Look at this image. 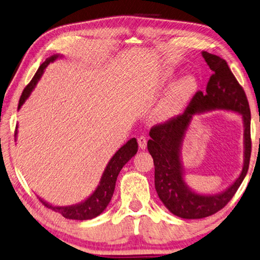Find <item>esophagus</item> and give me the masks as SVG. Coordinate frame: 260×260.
<instances>
[{"label": "esophagus", "instance_id": "esophagus-1", "mask_svg": "<svg viewBox=\"0 0 260 260\" xmlns=\"http://www.w3.org/2000/svg\"><path fill=\"white\" fill-rule=\"evenodd\" d=\"M146 142H148V141H146L145 136H140V138L138 139V143H139L140 149L144 150L146 148Z\"/></svg>", "mask_w": 260, "mask_h": 260}]
</instances>
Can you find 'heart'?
I'll return each mask as SVG.
<instances>
[{
	"mask_svg": "<svg viewBox=\"0 0 260 260\" xmlns=\"http://www.w3.org/2000/svg\"><path fill=\"white\" fill-rule=\"evenodd\" d=\"M175 77L174 70H165L155 81V88L162 89L167 87ZM199 83L194 75H184L174 83L159 103L155 110V118L159 121H168L176 118L188 106L198 92Z\"/></svg>",
	"mask_w": 260,
	"mask_h": 260,
	"instance_id": "obj_1",
	"label": "heart"
}]
</instances>
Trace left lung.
Instances as JSON below:
<instances>
[{"instance_id":"obj_1","label":"left lung","mask_w":260,"mask_h":260,"mask_svg":"<svg viewBox=\"0 0 260 260\" xmlns=\"http://www.w3.org/2000/svg\"><path fill=\"white\" fill-rule=\"evenodd\" d=\"M212 70L205 94L198 92L182 115L151 128L148 150L154 164V186L165 207L184 219H200L216 214L232 199L248 173L250 139L249 103L243 88L220 56L202 52ZM214 110L237 112L244 121V166L238 178L219 193H199L187 185L183 178L181 146L192 117Z\"/></svg>"}]
</instances>
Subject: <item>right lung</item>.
I'll list each match as a JSON object with an SVG mask.
<instances>
[{
  "label": "right lung",
  "mask_w": 260,
  "mask_h": 260,
  "mask_svg": "<svg viewBox=\"0 0 260 260\" xmlns=\"http://www.w3.org/2000/svg\"><path fill=\"white\" fill-rule=\"evenodd\" d=\"M61 58H63L62 54H59V53L53 54L40 66V68L36 72L35 76L32 77L31 82L27 85L25 89H23V92L20 96V100H19L18 110L22 107V105L26 102L27 99L30 96L32 89L35 88L36 84L39 83L45 68L48 67L50 63L54 62L56 59H61ZM17 134H18V125L16 128V134H15L16 139H17ZM138 149H139V145H138V142H136L135 138L127 141V142L122 145L109 160V162H108V165L105 168V172L102 174L100 183H99V185L96 186L95 190L93 191L92 194L88 196L86 199L78 202L76 205L54 206V205L49 204V202H46L40 197L37 198H39L42 204H43L45 207H48L49 209H52L55 212H59V214L62 215L64 218L67 219H77V220L92 219L94 217L102 214L108 207V205H109L111 198L114 196L118 175H119L122 167H124L125 165L136 154Z\"/></svg>",
  "instance_id": "1"
}]
</instances>
